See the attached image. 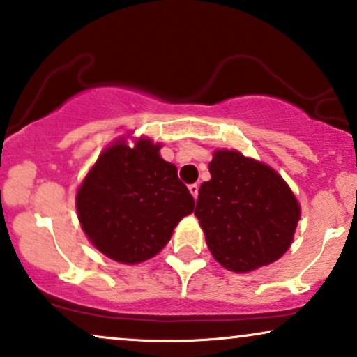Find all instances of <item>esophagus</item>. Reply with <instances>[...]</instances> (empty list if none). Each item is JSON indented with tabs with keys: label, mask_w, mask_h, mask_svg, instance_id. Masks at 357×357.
<instances>
[{
	"label": "esophagus",
	"mask_w": 357,
	"mask_h": 357,
	"mask_svg": "<svg viewBox=\"0 0 357 357\" xmlns=\"http://www.w3.org/2000/svg\"><path fill=\"white\" fill-rule=\"evenodd\" d=\"M188 190H190V193H192V195H193V198H195V200H197V198H198V185L197 183H192L188 187Z\"/></svg>",
	"instance_id": "esophagus-1"
}]
</instances>
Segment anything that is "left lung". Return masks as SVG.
<instances>
[{
	"mask_svg": "<svg viewBox=\"0 0 357 357\" xmlns=\"http://www.w3.org/2000/svg\"><path fill=\"white\" fill-rule=\"evenodd\" d=\"M208 169L195 216L213 257L243 274L284 256L302 213L282 175L234 149H216Z\"/></svg>",
	"mask_w": 357,
	"mask_h": 357,
	"instance_id": "left-lung-1",
	"label": "left lung"
}]
</instances>
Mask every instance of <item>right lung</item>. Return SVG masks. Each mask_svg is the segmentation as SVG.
<instances>
[{
  "label": "right lung",
  "instance_id": "add662e5",
  "mask_svg": "<svg viewBox=\"0 0 357 357\" xmlns=\"http://www.w3.org/2000/svg\"><path fill=\"white\" fill-rule=\"evenodd\" d=\"M118 137L101 152L77 190L78 221L106 257L139 264L154 257L175 226L195 210L177 167L160 157L149 137Z\"/></svg>",
  "mask_w": 357,
  "mask_h": 357
}]
</instances>
